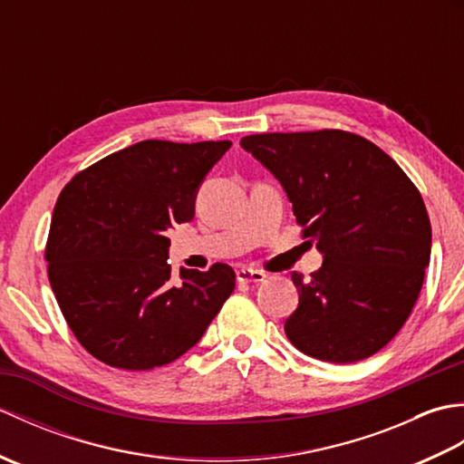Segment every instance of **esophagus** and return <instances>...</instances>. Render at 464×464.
Listing matches in <instances>:
<instances>
[{
  "label": "esophagus",
  "mask_w": 464,
  "mask_h": 464,
  "mask_svg": "<svg viewBox=\"0 0 464 464\" xmlns=\"http://www.w3.org/2000/svg\"><path fill=\"white\" fill-rule=\"evenodd\" d=\"M265 279H267V275L257 271V269L243 267V269L237 271V281H239V283H261V281H265Z\"/></svg>",
  "instance_id": "1"
}]
</instances>
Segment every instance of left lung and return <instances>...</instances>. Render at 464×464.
I'll return each mask as SVG.
<instances>
[{"label": "left lung", "mask_w": 464, "mask_h": 464, "mask_svg": "<svg viewBox=\"0 0 464 464\" xmlns=\"http://www.w3.org/2000/svg\"><path fill=\"white\" fill-rule=\"evenodd\" d=\"M281 181L303 237L324 255L303 283L285 333L301 353L354 362L381 351L409 319L430 259L425 201L377 145L341 130L241 140Z\"/></svg>", "instance_id": "obj_1"}]
</instances>
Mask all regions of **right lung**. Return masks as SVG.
Segmentation results:
<instances>
[{
    "label": "right lung",
    "mask_w": 464,
    "mask_h": 464,
    "mask_svg": "<svg viewBox=\"0 0 464 464\" xmlns=\"http://www.w3.org/2000/svg\"><path fill=\"white\" fill-rule=\"evenodd\" d=\"M231 141L147 140L77 173L57 197L47 275L82 347L110 367H163L203 337L235 289V271L167 263L175 223L191 221L203 177Z\"/></svg>",
    "instance_id": "obj_1"
}]
</instances>
